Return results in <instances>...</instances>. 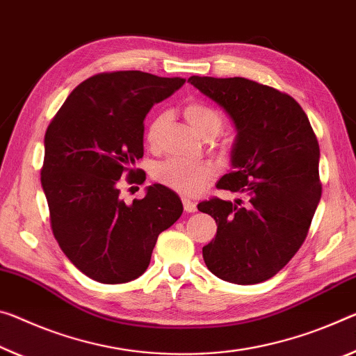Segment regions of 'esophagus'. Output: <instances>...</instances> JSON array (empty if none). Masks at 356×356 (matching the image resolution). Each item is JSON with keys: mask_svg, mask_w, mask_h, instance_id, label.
Listing matches in <instances>:
<instances>
[{"mask_svg": "<svg viewBox=\"0 0 356 356\" xmlns=\"http://www.w3.org/2000/svg\"><path fill=\"white\" fill-rule=\"evenodd\" d=\"M182 204H184V209L185 212H195L196 211V204L191 200H187V198H182Z\"/></svg>", "mask_w": 356, "mask_h": 356, "instance_id": "34e87169", "label": "esophagus"}]
</instances>
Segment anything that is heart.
Masks as SVG:
<instances>
[{
	"label": "heart",
	"mask_w": 356,
	"mask_h": 356,
	"mask_svg": "<svg viewBox=\"0 0 356 356\" xmlns=\"http://www.w3.org/2000/svg\"><path fill=\"white\" fill-rule=\"evenodd\" d=\"M185 120L190 127L200 133L202 138L217 136L223 128V115L216 109L200 101H193L184 107ZM168 120L166 112L156 114L152 118L145 138L149 144L155 145L160 138V131L165 122ZM216 168L212 163L207 161H187L180 158H168V160L158 163L152 171V177L156 184L165 185V187L177 191L180 195L191 196L200 193L204 188L209 179L213 176Z\"/></svg>",
	"instance_id": "1"
}]
</instances>
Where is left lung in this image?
I'll list each match as a JSON object with an SVG mask.
<instances>
[{
    "label": "left lung",
    "instance_id": "1",
    "mask_svg": "<svg viewBox=\"0 0 356 356\" xmlns=\"http://www.w3.org/2000/svg\"><path fill=\"white\" fill-rule=\"evenodd\" d=\"M188 82L223 107L238 131L233 171L217 188L242 200L200 202L198 211L217 223L202 258L218 279L259 284L277 274L306 239L321 196L318 140L290 95L244 77L191 76Z\"/></svg>",
    "mask_w": 356,
    "mask_h": 356
}]
</instances>
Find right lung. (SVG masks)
<instances>
[{
    "label": "right lung",
    "instance_id": "right-lung-1",
    "mask_svg": "<svg viewBox=\"0 0 356 356\" xmlns=\"http://www.w3.org/2000/svg\"><path fill=\"white\" fill-rule=\"evenodd\" d=\"M185 79L143 71L101 72L72 90L44 138L41 184L50 225L65 255L87 277L125 284L149 268L158 234L182 216L179 196L147 187L131 204L118 198L120 177L140 184L144 118Z\"/></svg>",
    "mask_w": 356,
    "mask_h": 356
}]
</instances>
